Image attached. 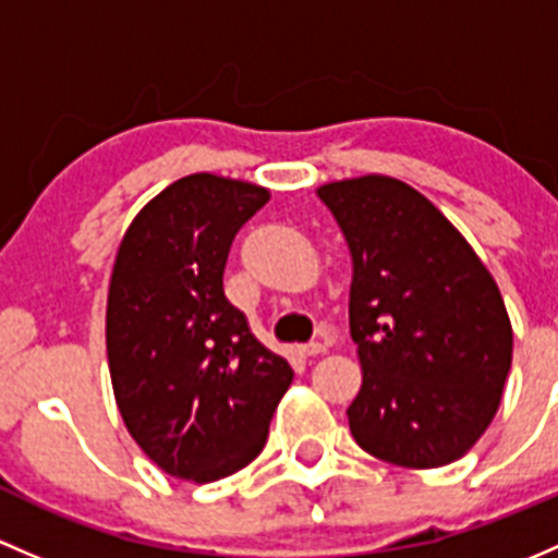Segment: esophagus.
I'll return each instance as SVG.
<instances>
[{"label":"esophagus","instance_id":"34e87169","mask_svg":"<svg viewBox=\"0 0 558 558\" xmlns=\"http://www.w3.org/2000/svg\"><path fill=\"white\" fill-rule=\"evenodd\" d=\"M298 352H301V357H319V354H325V347L322 343H306Z\"/></svg>","mask_w":558,"mask_h":558}]
</instances>
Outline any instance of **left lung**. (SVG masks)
Segmentation results:
<instances>
[{
  "instance_id": "8db88e82",
  "label": "left lung",
  "mask_w": 558,
  "mask_h": 558,
  "mask_svg": "<svg viewBox=\"0 0 558 558\" xmlns=\"http://www.w3.org/2000/svg\"><path fill=\"white\" fill-rule=\"evenodd\" d=\"M317 195L354 266L349 330L363 387L349 429L384 462L444 468L473 449L502 398L513 330L497 281L405 182L367 174Z\"/></svg>"
}]
</instances>
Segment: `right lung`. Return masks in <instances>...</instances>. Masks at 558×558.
<instances>
[{
	"instance_id": "add662e5",
	"label": "right lung",
	"mask_w": 558,
	"mask_h": 558,
	"mask_svg": "<svg viewBox=\"0 0 558 558\" xmlns=\"http://www.w3.org/2000/svg\"><path fill=\"white\" fill-rule=\"evenodd\" d=\"M266 187L191 174L125 231L107 298V357L131 438L174 478H226L263 451L292 384L222 290L239 228Z\"/></svg>"
}]
</instances>
